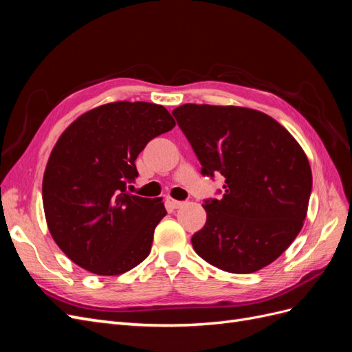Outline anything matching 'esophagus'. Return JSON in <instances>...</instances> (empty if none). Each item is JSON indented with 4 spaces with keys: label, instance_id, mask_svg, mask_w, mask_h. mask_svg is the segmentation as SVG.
<instances>
[{
    "label": "esophagus",
    "instance_id": "1",
    "mask_svg": "<svg viewBox=\"0 0 352 352\" xmlns=\"http://www.w3.org/2000/svg\"><path fill=\"white\" fill-rule=\"evenodd\" d=\"M166 202L167 204L172 207V208H180L184 206V201H177V199H175V198H172V197H167L166 198Z\"/></svg>",
    "mask_w": 352,
    "mask_h": 352
}]
</instances>
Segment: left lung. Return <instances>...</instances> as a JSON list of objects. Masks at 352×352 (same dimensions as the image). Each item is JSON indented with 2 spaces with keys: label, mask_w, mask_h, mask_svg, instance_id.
Segmentation results:
<instances>
[{
  "label": "left lung",
  "mask_w": 352,
  "mask_h": 352,
  "mask_svg": "<svg viewBox=\"0 0 352 352\" xmlns=\"http://www.w3.org/2000/svg\"><path fill=\"white\" fill-rule=\"evenodd\" d=\"M202 175L225 176V194L206 201L192 236L202 260L229 273L258 272L302 229L313 176L295 138L273 117L236 105L184 104L172 113Z\"/></svg>",
  "instance_id": "1"
}]
</instances>
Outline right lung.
Returning <instances> with one entry per match:
<instances>
[{
	"label": "right lung",
	"mask_w": 352,
	"mask_h": 352,
	"mask_svg": "<svg viewBox=\"0 0 352 352\" xmlns=\"http://www.w3.org/2000/svg\"><path fill=\"white\" fill-rule=\"evenodd\" d=\"M176 122L163 105L116 101L79 116L50 154L42 179L48 230L79 267L119 276L151 251L163 198L126 192L138 177L135 160L153 138Z\"/></svg>",
	"instance_id": "right-lung-1"
}]
</instances>
